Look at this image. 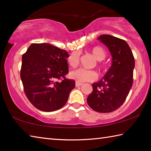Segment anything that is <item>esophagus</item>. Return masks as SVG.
<instances>
[{"instance_id":"1","label":"esophagus","mask_w":151,"mask_h":151,"mask_svg":"<svg viewBox=\"0 0 151 151\" xmlns=\"http://www.w3.org/2000/svg\"><path fill=\"white\" fill-rule=\"evenodd\" d=\"M75 85H76V86H81V85H83V83H79V82L76 81Z\"/></svg>"}]
</instances>
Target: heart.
Returning <instances> with one entry per match:
<instances>
[{
    "label": "heart",
    "mask_w": 151,
    "mask_h": 151,
    "mask_svg": "<svg viewBox=\"0 0 151 151\" xmlns=\"http://www.w3.org/2000/svg\"><path fill=\"white\" fill-rule=\"evenodd\" d=\"M93 57L98 61L104 60L106 57V52L101 47H95L91 50ZM79 56L78 52H73L67 58V63L71 67L75 68L78 65ZM70 77L79 83L93 81L97 78V74L93 70H88L84 68H78L70 73Z\"/></svg>",
    "instance_id": "obj_1"
}]
</instances>
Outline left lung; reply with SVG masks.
Returning <instances> with one entry per match:
<instances>
[{"instance_id": "8db88e82", "label": "left lung", "mask_w": 151, "mask_h": 151, "mask_svg": "<svg viewBox=\"0 0 151 151\" xmlns=\"http://www.w3.org/2000/svg\"><path fill=\"white\" fill-rule=\"evenodd\" d=\"M98 40L105 45L112 56V65L103 78L93 84L87 103L99 112L116 111L126 100L133 83L134 58L125 40L109 35Z\"/></svg>"}]
</instances>
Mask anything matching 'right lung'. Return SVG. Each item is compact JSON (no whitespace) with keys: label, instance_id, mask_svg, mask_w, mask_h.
Listing matches in <instances>:
<instances>
[{"label":"right lung","instance_id":"add662e5","mask_svg":"<svg viewBox=\"0 0 151 151\" xmlns=\"http://www.w3.org/2000/svg\"><path fill=\"white\" fill-rule=\"evenodd\" d=\"M69 55L49 43H33L22 55L20 70L24 91L33 106L52 112L65 105L75 81L65 78ZM63 78L62 81H58Z\"/></svg>","mask_w":151,"mask_h":151}]
</instances>
